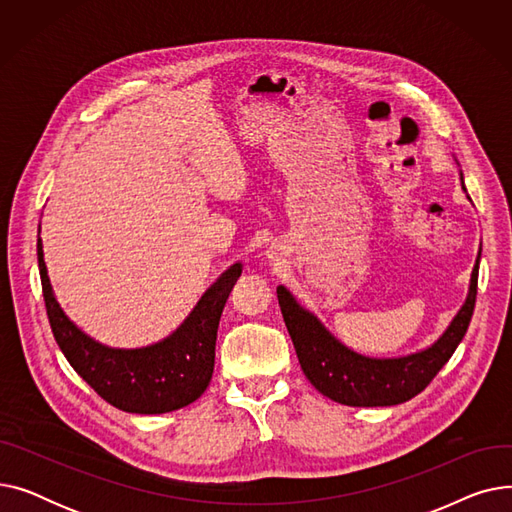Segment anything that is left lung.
Instances as JSON below:
<instances>
[{
  "mask_svg": "<svg viewBox=\"0 0 512 512\" xmlns=\"http://www.w3.org/2000/svg\"><path fill=\"white\" fill-rule=\"evenodd\" d=\"M463 191L467 193L465 182ZM479 257L481 251L475 259L465 305L454 315L446 332L423 351L394 359H375L351 351L311 311L299 305L290 290L278 286L284 324L307 380L315 390L346 407H392L423 392L448 363L469 328L477 297Z\"/></svg>",
  "mask_w": 512,
  "mask_h": 512,
  "instance_id": "left-lung-1",
  "label": "left lung"
}]
</instances>
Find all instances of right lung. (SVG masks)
<instances>
[{
    "mask_svg": "<svg viewBox=\"0 0 512 512\" xmlns=\"http://www.w3.org/2000/svg\"><path fill=\"white\" fill-rule=\"evenodd\" d=\"M37 257L53 338L74 371L105 402L126 413L159 415L191 405L207 390L220 317L242 274L240 261L205 290L195 309L168 338L143 348H112L78 330L62 311L49 284L41 238H37Z\"/></svg>",
    "mask_w": 512,
    "mask_h": 512,
    "instance_id": "add662e5",
    "label": "right lung"
}]
</instances>
